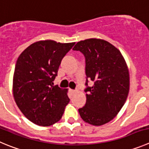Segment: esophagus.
<instances>
[{
	"label": "esophagus",
	"instance_id": "obj_1",
	"mask_svg": "<svg viewBox=\"0 0 149 149\" xmlns=\"http://www.w3.org/2000/svg\"><path fill=\"white\" fill-rule=\"evenodd\" d=\"M69 92H70L71 95H74V94H75L76 92H77V91H76V90L70 89V90H69Z\"/></svg>",
	"mask_w": 149,
	"mask_h": 149
}]
</instances>
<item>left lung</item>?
Wrapping results in <instances>:
<instances>
[{"instance_id": "1", "label": "left lung", "mask_w": 149, "mask_h": 149, "mask_svg": "<svg viewBox=\"0 0 149 149\" xmlns=\"http://www.w3.org/2000/svg\"><path fill=\"white\" fill-rule=\"evenodd\" d=\"M73 50L86 59V103L78 109L81 118L93 125L107 123L123 106L129 91V72L120 52L110 43L90 38L77 43ZM94 85L88 86V80Z\"/></svg>"}]
</instances>
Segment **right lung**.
Instances as JSON below:
<instances>
[{"mask_svg": "<svg viewBox=\"0 0 149 149\" xmlns=\"http://www.w3.org/2000/svg\"><path fill=\"white\" fill-rule=\"evenodd\" d=\"M75 43L35 42L18 57L13 76V95L29 120L42 126L59 121L69 103L68 89L54 85L64 56Z\"/></svg>", "mask_w": 149, "mask_h": 149, "instance_id": "right-lung-1", "label": "right lung"}]
</instances>
